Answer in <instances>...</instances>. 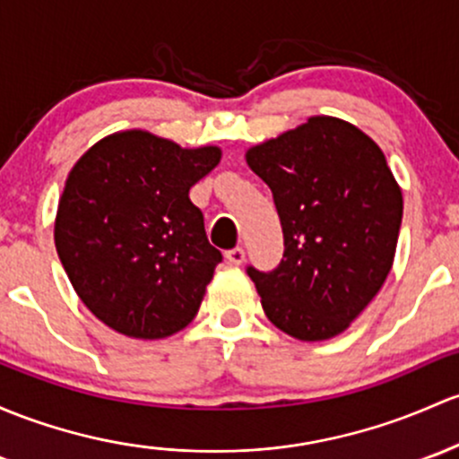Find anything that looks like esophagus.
<instances>
[{"label": "esophagus", "instance_id": "1", "mask_svg": "<svg viewBox=\"0 0 459 459\" xmlns=\"http://www.w3.org/2000/svg\"><path fill=\"white\" fill-rule=\"evenodd\" d=\"M225 258H228L230 264H243L245 260V249L243 247H234L225 251Z\"/></svg>", "mask_w": 459, "mask_h": 459}]
</instances>
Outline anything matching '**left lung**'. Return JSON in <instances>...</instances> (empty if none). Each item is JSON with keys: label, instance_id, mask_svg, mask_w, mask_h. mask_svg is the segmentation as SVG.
I'll use <instances>...</instances> for the list:
<instances>
[{"label": "left lung", "instance_id": "left-lung-1", "mask_svg": "<svg viewBox=\"0 0 459 459\" xmlns=\"http://www.w3.org/2000/svg\"><path fill=\"white\" fill-rule=\"evenodd\" d=\"M273 192L284 234L275 269L247 267L273 326L302 342L343 333L394 263L403 192L385 155L357 126L328 116L247 151Z\"/></svg>", "mask_w": 459, "mask_h": 459}]
</instances>
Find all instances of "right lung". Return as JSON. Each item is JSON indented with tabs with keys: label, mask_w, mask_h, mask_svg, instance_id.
<instances>
[{
	"label": "right lung",
	"mask_w": 459,
	"mask_h": 459,
	"mask_svg": "<svg viewBox=\"0 0 459 459\" xmlns=\"http://www.w3.org/2000/svg\"><path fill=\"white\" fill-rule=\"evenodd\" d=\"M219 160L216 146L122 131L76 161L54 243L78 298L109 328L161 339L195 319L223 255L188 192Z\"/></svg>",
	"instance_id": "obj_1"
}]
</instances>
